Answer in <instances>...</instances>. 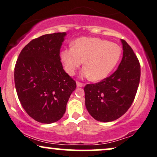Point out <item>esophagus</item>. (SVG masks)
Segmentation results:
<instances>
[{
	"label": "esophagus",
	"mask_w": 157,
	"mask_h": 157,
	"mask_svg": "<svg viewBox=\"0 0 157 157\" xmlns=\"http://www.w3.org/2000/svg\"><path fill=\"white\" fill-rule=\"evenodd\" d=\"M85 84L84 83H82L80 82H77V87H78V88H81V87H84L85 86Z\"/></svg>",
	"instance_id": "34e87169"
}]
</instances>
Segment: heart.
<instances>
[{"instance_id":"b5f03b06","label":"heart","mask_w":157,"mask_h":157,"mask_svg":"<svg viewBox=\"0 0 157 157\" xmlns=\"http://www.w3.org/2000/svg\"><path fill=\"white\" fill-rule=\"evenodd\" d=\"M121 53L122 49L117 43L97 37H80L75 41L72 48L61 52V59L64 69L70 75L75 74L84 61L82 76L99 81L112 72L120 61Z\"/></svg>"}]
</instances>
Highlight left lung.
<instances>
[{
	"mask_svg": "<svg viewBox=\"0 0 157 157\" xmlns=\"http://www.w3.org/2000/svg\"><path fill=\"white\" fill-rule=\"evenodd\" d=\"M123 56L118 69L96 84L85 86V106L89 114L100 122L120 118L131 106L140 77V65L132 48L121 40Z\"/></svg>",
	"mask_w": 157,
	"mask_h": 157,
	"instance_id": "1",
	"label": "left lung"
}]
</instances>
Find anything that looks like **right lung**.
I'll list each match as a JSON object with an SVG mask.
<instances>
[{
    "label": "right lung",
    "mask_w": 157,
    "mask_h": 157,
    "mask_svg": "<svg viewBox=\"0 0 157 157\" xmlns=\"http://www.w3.org/2000/svg\"><path fill=\"white\" fill-rule=\"evenodd\" d=\"M66 33L47 34L33 39L19 53L14 68L17 96L27 114L50 124L66 112L76 82L65 72L60 49Z\"/></svg>",
    "instance_id": "1"
}]
</instances>
